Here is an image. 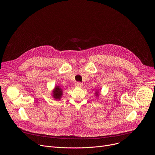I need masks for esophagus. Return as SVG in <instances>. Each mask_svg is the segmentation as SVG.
I'll list each match as a JSON object with an SVG mask.
<instances>
[{"mask_svg": "<svg viewBox=\"0 0 155 155\" xmlns=\"http://www.w3.org/2000/svg\"><path fill=\"white\" fill-rule=\"evenodd\" d=\"M75 85H76L77 86H78V87H81V86H83V84H82L81 82H77L76 84H75Z\"/></svg>", "mask_w": 155, "mask_h": 155, "instance_id": "obj_1", "label": "esophagus"}]
</instances>
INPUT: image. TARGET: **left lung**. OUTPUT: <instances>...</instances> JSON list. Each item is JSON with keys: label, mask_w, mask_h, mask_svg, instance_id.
Wrapping results in <instances>:
<instances>
[{"label": "left lung", "mask_w": 155, "mask_h": 155, "mask_svg": "<svg viewBox=\"0 0 155 155\" xmlns=\"http://www.w3.org/2000/svg\"><path fill=\"white\" fill-rule=\"evenodd\" d=\"M96 93V95H97H97H98V91H97V93Z\"/></svg>", "instance_id": "obj_1"}]
</instances>
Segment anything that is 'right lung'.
<instances>
[{
	"mask_svg": "<svg viewBox=\"0 0 155 155\" xmlns=\"http://www.w3.org/2000/svg\"><path fill=\"white\" fill-rule=\"evenodd\" d=\"M62 90L61 89V88L59 87V86H56L54 88V90L53 91V97L55 99H57V100H59L61 96H62Z\"/></svg>",
	"mask_w": 155,
	"mask_h": 155,
	"instance_id": "right-lung-1",
	"label": "right lung"
}]
</instances>
